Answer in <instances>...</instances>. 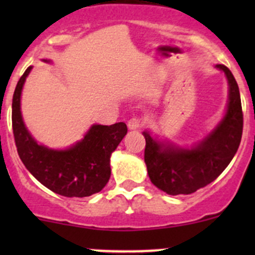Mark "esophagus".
Returning <instances> with one entry per match:
<instances>
[{"mask_svg":"<svg viewBox=\"0 0 255 255\" xmlns=\"http://www.w3.org/2000/svg\"><path fill=\"white\" fill-rule=\"evenodd\" d=\"M128 128H129L130 130H135L138 129V128L142 127L143 125V121L140 120V118H130L129 121H128Z\"/></svg>","mask_w":255,"mask_h":255,"instance_id":"obj_1","label":"esophagus"}]
</instances>
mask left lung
<instances>
[{"label":"left lung","instance_id":"obj_1","mask_svg":"<svg viewBox=\"0 0 255 255\" xmlns=\"http://www.w3.org/2000/svg\"><path fill=\"white\" fill-rule=\"evenodd\" d=\"M228 82L227 109L210 133L192 145L182 148L154 138L144 130V161L150 181L168 195H189L206 186L222 174L237 153L243 130L239 89L227 66L215 65Z\"/></svg>","mask_w":255,"mask_h":255}]
</instances>
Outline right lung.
I'll return each instance as SVG.
<instances>
[{
  "mask_svg": "<svg viewBox=\"0 0 255 255\" xmlns=\"http://www.w3.org/2000/svg\"><path fill=\"white\" fill-rule=\"evenodd\" d=\"M32 69L29 66L19 79L12 100V127L20 160L40 184L61 196L86 197L101 191L111 176V154L127 134V126L123 122L92 125L81 140L66 149L39 144L20 112L22 90Z\"/></svg>",
  "mask_w": 255,
  "mask_h": 255,
  "instance_id": "right-lung-1",
  "label": "right lung"
}]
</instances>
